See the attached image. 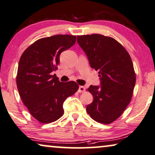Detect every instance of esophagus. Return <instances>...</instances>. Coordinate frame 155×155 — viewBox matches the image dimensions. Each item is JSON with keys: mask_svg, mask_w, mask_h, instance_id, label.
Returning <instances> with one entry per match:
<instances>
[{"mask_svg": "<svg viewBox=\"0 0 155 155\" xmlns=\"http://www.w3.org/2000/svg\"><path fill=\"white\" fill-rule=\"evenodd\" d=\"M85 90H86V88H85L84 86H80L79 87H78V92L79 93H83L84 92Z\"/></svg>", "mask_w": 155, "mask_h": 155, "instance_id": "obj_1", "label": "esophagus"}]
</instances>
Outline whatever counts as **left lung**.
<instances>
[{"label": "left lung", "instance_id": "obj_1", "mask_svg": "<svg viewBox=\"0 0 155 155\" xmlns=\"http://www.w3.org/2000/svg\"><path fill=\"white\" fill-rule=\"evenodd\" d=\"M91 68L99 71L100 86L88 91L93 101L86 107L91 118L99 123H112L123 114L132 98L136 73L129 54L112 37L101 34L77 36Z\"/></svg>", "mask_w": 155, "mask_h": 155}]
</instances>
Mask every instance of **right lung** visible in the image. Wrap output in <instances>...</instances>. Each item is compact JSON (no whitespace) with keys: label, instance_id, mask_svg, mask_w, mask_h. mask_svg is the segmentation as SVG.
<instances>
[{"label":"right lung","instance_id":"1","mask_svg":"<svg viewBox=\"0 0 155 155\" xmlns=\"http://www.w3.org/2000/svg\"><path fill=\"white\" fill-rule=\"evenodd\" d=\"M76 40V36L67 34L42 38L19 59L16 77L19 94L30 114L41 123L60 119L64 100L78 91L76 82H60L51 74L58 69L60 53L73 46Z\"/></svg>","mask_w":155,"mask_h":155}]
</instances>
